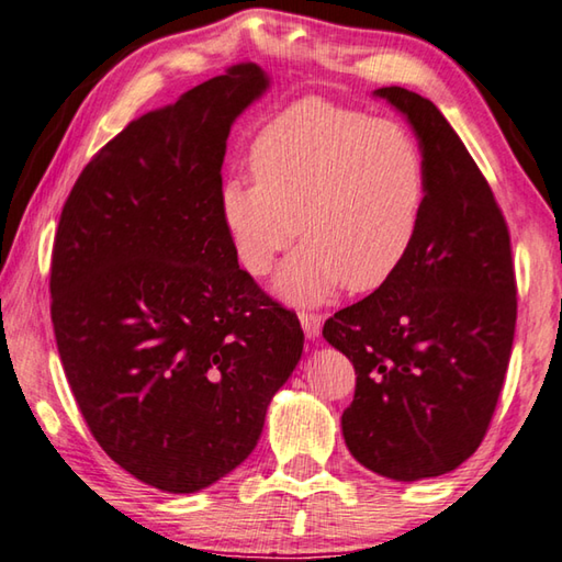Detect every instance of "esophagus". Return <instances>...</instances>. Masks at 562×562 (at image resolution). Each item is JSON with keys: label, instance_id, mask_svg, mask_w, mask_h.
<instances>
[{"label": "esophagus", "instance_id": "esophagus-1", "mask_svg": "<svg viewBox=\"0 0 562 562\" xmlns=\"http://www.w3.org/2000/svg\"><path fill=\"white\" fill-rule=\"evenodd\" d=\"M322 322H325V319H322V315H315V312H300V325L304 329V335L312 337V339L319 335Z\"/></svg>", "mask_w": 562, "mask_h": 562}]
</instances>
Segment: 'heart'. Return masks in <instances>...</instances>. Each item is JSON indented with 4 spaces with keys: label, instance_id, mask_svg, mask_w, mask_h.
Here are the masks:
<instances>
[{
    "label": "heart",
    "instance_id": "heart-1",
    "mask_svg": "<svg viewBox=\"0 0 562 562\" xmlns=\"http://www.w3.org/2000/svg\"><path fill=\"white\" fill-rule=\"evenodd\" d=\"M250 180L223 190V221L237 260L278 274L290 302L317 304L341 284L382 288L402 268L422 225L429 176L416 140L392 121L307 99L274 116L250 146Z\"/></svg>",
    "mask_w": 562,
    "mask_h": 562
}]
</instances>
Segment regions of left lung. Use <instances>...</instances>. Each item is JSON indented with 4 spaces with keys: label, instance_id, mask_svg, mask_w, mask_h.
<instances>
[{
    "label": "left lung",
    "instance_id": "obj_1",
    "mask_svg": "<svg viewBox=\"0 0 562 562\" xmlns=\"http://www.w3.org/2000/svg\"><path fill=\"white\" fill-rule=\"evenodd\" d=\"M418 136L429 193L392 278L322 335L355 364L341 414L351 456L394 481L449 473L486 436L506 382L518 300L510 233L488 180L429 99L376 89Z\"/></svg>",
    "mask_w": 562,
    "mask_h": 562
}]
</instances>
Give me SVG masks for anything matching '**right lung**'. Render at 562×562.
Returning a JSON list of instances; mask_svg holds the SVG:
<instances>
[{
    "mask_svg": "<svg viewBox=\"0 0 562 562\" xmlns=\"http://www.w3.org/2000/svg\"><path fill=\"white\" fill-rule=\"evenodd\" d=\"M268 89L255 64L131 121L76 178L52 252L64 374L99 446L166 493L252 453L302 357L294 312L240 270L223 221L233 121Z\"/></svg>",
    "mask_w": 562,
    "mask_h": 562,
    "instance_id": "1",
    "label": "right lung"
}]
</instances>
